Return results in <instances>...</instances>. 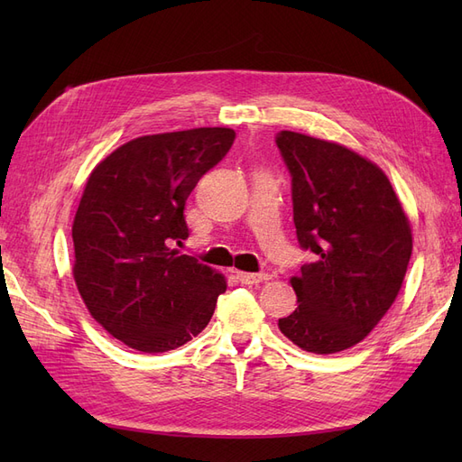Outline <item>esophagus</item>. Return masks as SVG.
I'll list each match as a JSON object with an SVG mask.
<instances>
[{
	"mask_svg": "<svg viewBox=\"0 0 462 462\" xmlns=\"http://www.w3.org/2000/svg\"><path fill=\"white\" fill-rule=\"evenodd\" d=\"M236 279L243 285H254V283H262L265 279H270L268 273H248V272H236Z\"/></svg>",
	"mask_w": 462,
	"mask_h": 462,
	"instance_id": "obj_1",
	"label": "esophagus"
}]
</instances>
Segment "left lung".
<instances>
[{
    "instance_id": "obj_1",
    "label": "left lung",
    "mask_w": 462,
    "mask_h": 462,
    "mask_svg": "<svg viewBox=\"0 0 462 462\" xmlns=\"http://www.w3.org/2000/svg\"><path fill=\"white\" fill-rule=\"evenodd\" d=\"M291 173L292 221L314 260L291 279L297 310L279 329L309 353L360 343L391 309L412 254V235L380 167L341 144L279 131Z\"/></svg>"
}]
</instances>
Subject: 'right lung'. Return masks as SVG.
Listing matches in <instances>:
<instances>
[{"mask_svg":"<svg viewBox=\"0 0 462 462\" xmlns=\"http://www.w3.org/2000/svg\"><path fill=\"white\" fill-rule=\"evenodd\" d=\"M233 141L223 127L141 136L88 177L73 223V275L92 318L136 351L165 353L197 337L227 289L173 245L189 236V194Z\"/></svg>","mask_w":462,"mask_h":462,"instance_id":"1","label":"right lung"}]
</instances>
